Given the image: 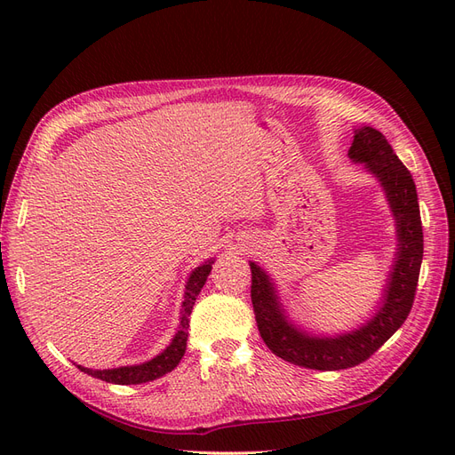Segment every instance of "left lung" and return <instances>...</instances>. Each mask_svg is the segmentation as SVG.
<instances>
[{
    "label": "left lung",
    "instance_id": "obj_1",
    "mask_svg": "<svg viewBox=\"0 0 455 455\" xmlns=\"http://www.w3.org/2000/svg\"><path fill=\"white\" fill-rule=\"evenodd\" d=\"M353 132L347 156L361 164L363 172L379 182L395 220L396 235L393 264L370 319L339 334H323L301 326L288 315L271 275L258 261H249L252 271L251 296L261 339L283 361L311 370L351 368L374 355L406 321L414 304L423 259L418 191L410 171L379 131L364 125Z\"/></svg>",
    "mask_w": 455,
    "mask_h": 455
}]
</instances>
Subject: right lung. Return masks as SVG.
<instances>
[{"label": "right lung", "mask_w": 455, "mask_h": 455, "mask_svg": "<svg viewBox=\"0 0 455 455\" xmlns=\"http://www.w3.org/2000/svg\"><path fill=\"white\" fill-rule=\"evenodd\" d=\"M216 258L204 259L194 271L188 275V281L184 286V299L180 307V324H178L176 334L172 336L171 343L164 347L154 359H149L140 364H131V366H119V368H106V370H92L85 368L81 364H76L81 371L85 374L99 378L108 383H117V385H136V383H146L154 381L164 374H169L171 370L176 368V364L182 361L186 353V343H188V328H189V315L191 309L196 306V299L201 292V288L206 283V277L212 269Z\"/></svg>", "instance_id": "obj_1"}]
</instances>
